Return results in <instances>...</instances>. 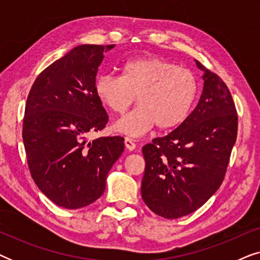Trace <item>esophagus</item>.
Returning a JSON list of instances; mask_svg holds the SVG:
<instances>
[{"mask_svg":"<svg viewBox=\"0 0 260 260\" xmlns=\"http://www.w3.org/2000/svg\"><path fill=\"white\" fill-rule=\"evenodd\" d=\"M124 143H125V148L129 151H133V150H135V149H136V143H135L133 138L125 137V138H124Z\"/></svg>","mask_w":260,"mask_h":260,"instance_id":"1","label":"esophagus"}]
</instances>
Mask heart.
Masks as SVG:
<instances>
[{"mask_svg": "<svg viewBox=\"0 0 260 260\" xmlns=\"http://www.w3.org/2000/svg\"><path fill=\"white\" fill-rule=\"evenodd\" d=\"M94 93L117 115L125 113L137 95L140 105L119 119L115 127L129 136H141L155 125L158 130L181 125L197 101L199 84L189 70L155 56H144L125 62L122 76H98Z\"/></svg>", "mask_w": 260, "mask_h": 260, "instance_id": "b5f03b06", "label": "heart"}]
</instances>
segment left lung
<instances>
[{
  "label": "left lung",
  "instance_id": "8db88e82",
  "mask_svg": "<svg viewBox=\"0 0 260 260\" xmlns=\"http://www.w3.org/2000/svg\"><path fill=\"white\" fill-rule=\"evenodd\" d=\"M204 72L197 108L175 130L145 144L141 193L155 214L177 219L200 208L221 186L237 140L238 116L218 74Z\"/></svg>",
  "mask_w": 260,
  "mask_h": 260
}]
</instances>
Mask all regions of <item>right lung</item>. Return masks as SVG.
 <instances>
[{"label":"right lung","instance_id":"add662e5","mask_svg":"<svg viewBox=\"0 0 260 260\" xmlns=\"http://www.w3.org/2000/svg\"><path fill=\"white\" fill-rule=\"evenodd\" d=\"M115 45H80L39 74L28 94L22 138L30 175L60 207L92 204L124 150L120 136L87 135L105 127L109 116L94 93L104 52Z\"/></svg>","mask_w":260,"mask_h":260}]
</instances>
